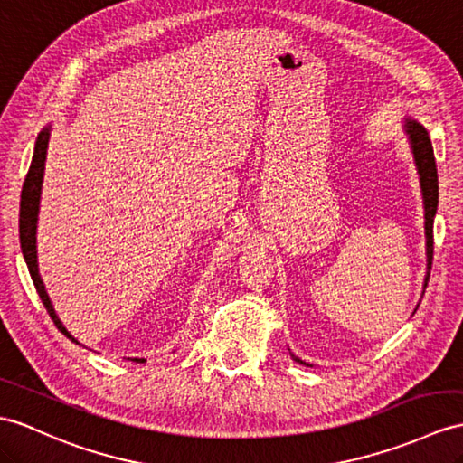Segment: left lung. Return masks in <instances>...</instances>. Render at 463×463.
<instances>
[{
	"mask_svg": "<svg viewBox=\"0 0 463 463\" xmlns=\"http://www.w3.org/2000/svg\"><path fill=\"white\" fill-rule=\"evenodd\" d=\"M409 133V139L412 145L414 161L419 166L420 175V184H422V196H424V212H426V255H428V275H426V285L428 279H430V269H432V255H434V216L438 208V173H436V159L432 151L430 137H428L426 129L416 121H407L404 126ZM424 285V287H426ZM292 359L298 364H304L302 359L292 355ZM307 365V364H304Z\"/></svg>",
	"mask_w": 463,
	"mask_h": 463,
	"instance_id": "1",
	"label": "left lung"
}]
</instances>
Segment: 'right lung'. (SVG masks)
Instances as JSON below:
<instances>
[{
	"instance_id": "right-lung-1",
	"label": "right lung",
	"mask_w": 463,
	"mask_h": 463,
	"mask_svg": "<svg viewBox=\"0 0 463 463\" xmlns=\"http://www.w3.org/2000/svg\"><path fill=\"white\" fill-rule=\"evenodd\" d=\"M49 135L51 129H43L37 137L35 143V153H33V161L29 166V173L25 176L24 190H21V210H19V240H21V251H24V257L29 267V273L33 279V285H35L39 297L47 308L49 317L52 318L54 326L59 328L66 337H71L72 342H76L71 335V332H66L62 322L56 317V312L52 308V304L49 300L47 290H44V285L39 275V267H37V245H35V230H37V213H39V198H41V183H43V171H44V156H47V145H49ZM78 344V342H76ZM135 362H145V359H135Z\"/></svg>"
}]
</instances>
